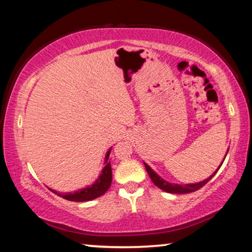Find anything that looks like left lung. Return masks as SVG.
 <instances>
[{
    "mask_svg": "<svg viewBox=\"0 0 252 252\" xmlns=\"http://www.w3.org/2000/svg\"><path fill=\"white\" fill-rule=\"evenodd\" d=\"M227 153H228V150H227ZM227 156V154H226ZM226 158V157H224ZM224 160V159H223ZM223 162V161H222ZM144 165H145V168L147 170V173H149V175L151 177V180H152V182L156 184V186L158 188H160L161 190L166 191V192H169V193H190V192H193V191H197L198 189H200V188L205 186V184L209 182V181L212 179V177L216 175L218 170H219V168L221 167V165L219 166V168H218L216 172H214L212 175H211L210 177H207L206 180L202 181V182H198V183H190V184H176V183H170V182H167V181H165L162 179V177H160L158 174L154 172V170L151 168V167L147 165V163L144 162Z\"/></svg>",
    "mask_w": 252,
    "mask_h": 252,
    "instance_id": "8db88e82",
    "label": "left lung"
}]
</instances>
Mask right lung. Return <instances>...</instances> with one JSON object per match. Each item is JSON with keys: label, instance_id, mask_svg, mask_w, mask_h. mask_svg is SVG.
Instances as JSON below:
<instances>
[{"label": "right lung", "instance_id": "1", "mask_svg": "<svg viewBox=\"0 0 252 252\" xmlns=\"http://www.w3.org/2000/svg\"><path fill=\"white\" fill-rule=\"evenodd\" d=\"M110 151H112V147L107 151L101 173H100L98 179H96L91 186H87L85 188H83V189L73 191V192H65V193L59 192V191L53 190V189L50 190H52L55 194H58V196L62 197V198H64L66 200H71V202H89V200L95 199L98 198V197L102 196V194L109 189L110 184H112V179H113L112 166H110V161H109Z\"/></svg>", "mask_w": 252, "mask_h": 252}]
</instances>
